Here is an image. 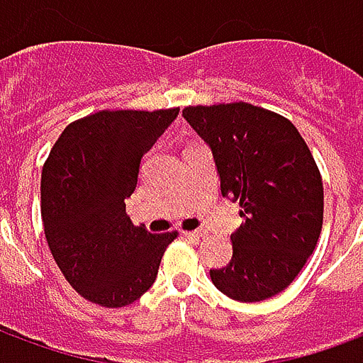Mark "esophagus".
<instances>
[{
    "mask_svg": "<svg viewBox=\"0 0 363 363\" xmlns=\"http://www.w3.org/2000/svg\"><path fill=\"white\" fill-rule=\"evenodd\" d=\"M182 237H186V239H194V241H198V239L202 237V231H182Z\"/></svg>",
    "mask_w": 363,
    "mask_h": 363,
    "instance_id": "esophagus-1",
    "label": "esophagus"
}]
</instances>
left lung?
Returning <instances> with one entry per match:
<instances>
[{
  "instance_id": "1",
  "label": "left lung",
  "mask_w": 363,
  "mask_h": 363,
  "mask_svg": "<svg viewBox=\"0 0 363 363\" xmlns=\"http://www.w3.org/2000/svg\"><path fill=\"white\" fill-rule=\"evenodd\" d=\"M190 126L212 147L221 194L241 206L228 267L213 286L252 303L280 294L311 257L323 228V179L297 128L249 103L186 106Z\"/></svg>"
}]
</instances>
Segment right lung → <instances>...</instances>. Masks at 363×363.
I'll list each match as a JSON object with an SVG mask.
<instances>
[{
	"label": "right lung",
	"mask_w": 363,
	"mask_h": 363,
	"mask_svg": "<svg viewBox=\"0 0 363 363\" xmlns=\"http://www.w3.org/2000/svg\"><path fill=\"white\" fill-rule=\"evenodd\" d=\"M177 114L99 111L72 122L44 163V235L69 286L91 303L124 307L140 299L177 237L153 235L126 216L142 157Z\"/></svg>",
	"instance_id": "right-lung-1"
}]
</instances>
